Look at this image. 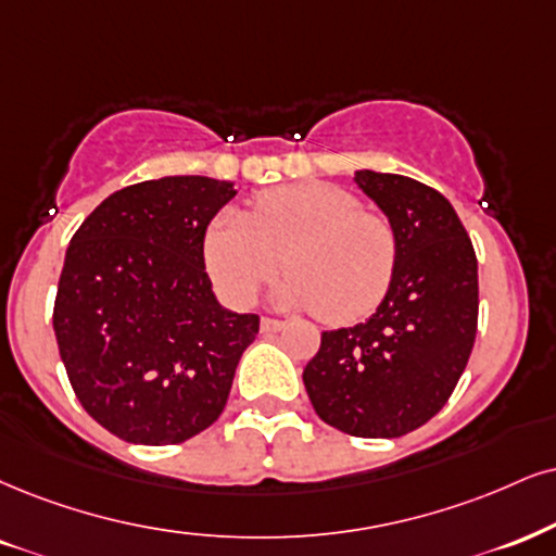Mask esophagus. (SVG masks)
I'll list each match as a JSON object with an SVG mask.
<instances>
[{
	"instance_id": "obj_1",
	"label": "esophagus",
	"mask_w": 556,
	"mask_h": 556,
	"mask_svg": "<svg viewBox=\"0 0 556 556\" xmlns=\"http://www.w3.org/2000/svg\"><path fill=\"white\" fill-rule=\"evenodd\" d=\"M283 327H286V321H280V319H270V317L260 319V330L263 332H280Z\"/></svg>"
}]
</instances>
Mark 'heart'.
I'll list each match as a JSON object with an SVG mask.
<instances>
[{
  "label": "heart",
  "instance_id": "heart-1",
  "mask_svg": "<svg viewBox=\"0 0 556 556\" xmlns=\"http://www.w3.org/2000/svg\"><path fill=\"white\" fill-rule=\"evenodd\" d=\"M203 257L229 304L250 306L286 265L291 276L278 286V304L348 325L371 314L389 291L396 237L348 190L301 182L260 193L250 216L222 211L205 231Z\"/></svg>",
  "mask_w": 556,
  "mask_h": 556
}]
</instances>
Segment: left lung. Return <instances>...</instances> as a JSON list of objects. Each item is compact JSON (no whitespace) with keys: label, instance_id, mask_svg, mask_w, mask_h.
Instances as JSON below:
<instances>
[{"label":"left lung","instance_id":"1","mask_svg":"<svg viewBox=\"0 0 556 556\" xmlns=\"http://www.w3.org/2000/svg\"><path fill=\"white\" fill-rule=\"evenodd\" d=\"M355 182L396 237L392 283L371 317L321 332L304 368L317 415L355 438H400L441 413L475 348L477 255L454 205L404 175Z\"/></svg>","mask_w":556,"mask_h":556}]
</instances>
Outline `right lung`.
<instances>
[{"mask_svg":"<svg viewBox=\"0 0 556 556\" xmlns=\"http://www.w3.org/2000/svg\"><path fill=\"white\" fill-rule=\"evenodd\" d=\"M235 185L160 177L108 195L68 242L53 332L74 394L128 443L173 445L218 420L257 314L218 304L205 273L211 218Z\"/></svg>","mask_w":556,"mask_h":556,"instance_id":"add662e5","label":"right lung"}]
</instances>
